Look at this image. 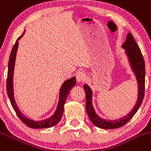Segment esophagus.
<instances>
[{"label":"esophagus","mask_w":151,"mask_h":151,"mask_svg":"<svg viewBox=\"0 0 151 151\" xmlns=\"http://www.w3.org/2000/svg\"><path fill=\"white\" fill-rule=\"evenodd\" d=\"M87 77L86 74H85L84 71H78L77 73V75H76V79L78 82H83L84 81L86 80Z\"/></svg>","instance_id":"34e87169"}]
</instances>
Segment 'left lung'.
Wrapping results in <instances>:
<instances>
[{
    "label": "left lung",
    "mask_w": 151,
    "mask_h": 151,
    "mask_svg": "<svg viewBox=\"0 0 151 151\" xmlns=\"http://www.w3.org/2000/svg\"><path fill=\"white\" fill-rule=\"evenodd\" d=\"M122 47L124 49L125 54L127 56L130 68L132 72L134 73L136 80H137V89H138L137 100L131 111L124 116L119 119H105L96 114L93 105V90L89 85L85 84L83 85V88L85 90V95H86L87 113L93 124L101 129H116V128L121 127L126 124L136 114L143 101L144 93H145V61H144L143 56L141 53L140 49L133 38L132 35L130 32L128 33L126 41L122 44Z\"/></svg>",
    "instance_id": "left-lung-1"
}]
</instances>
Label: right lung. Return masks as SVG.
<instances>
[{
  "label": "right lung",
  "mask_w": 151,
  "mask_h": 151,
  "mask_svg": "<svg viewBox=\"0 0 151 151\" xmlns=\"http://www.w3.org/2000/svg\"><path fill=\"white\" fill-rule=\"evenodd\" d=\"M25 31V30H24ZM24 31L22 33L20 37L16 41L15 45L13 47L12 53L10 55V58L9 61V66H8V77H7V94L10 99L11 104H12L13 109H14L15 112L17 113L20 119L22 120L26 125L29 127L33 128V129H44V128H49L51 127H54L61 120V116L63 112V106H64L65 102L67 98L68 95L73 87L76 85V77H72L71 78L66 80L63 82L61 85V89L59 91V97H58V102L57 105L56 109L52 116L48 118L42 120H34L32 119L28 118L24 115L19 109L16 102L15 98H14V68H15L16 57H17V50L19 46V40L23 37L24 34Z\"/></svg>",
  "instance_id": "obj_1"
}]
</instances>
